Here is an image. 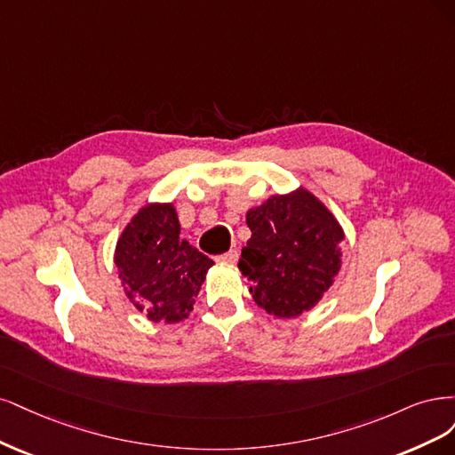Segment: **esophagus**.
I'll use <instances>...</instances> for the list:
<instances>
[{
	"mask_svg": "<svg viewBox=\"0 0 455 455\" xmlns=\"http://www.w3.org/2000/svg\"><path fill=\"white\" fill-rule=\"evenodd\" d=\"M215 260L217 262H236L238 260V251H234V249H230L228 253H223V255L215 257Z\"/></svg>",
	"mask_w": 455,
	"mask_h": 455,
	"instance_id": "esophagus-1",
	"label": "esophagus"
}]
</instances>
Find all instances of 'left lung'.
Wrapping results in <instances>:
<instances>
[{"label":"left lung","mask_w":455,"mask_h":455,"mask_svg":"<svg viewBox=\"0 0 455 455\" xmlns=\"http://www.w3.org/2000/svg\"><path fill=\"white\" fill-rule=\"evenodd\" d=\"M251 238L238 268L253 300L275 317H299L332 285L342 265L344 230L310 190L270 196L245 215Z\"/></svg>","instance_id":"obj_1"}]
</instances>
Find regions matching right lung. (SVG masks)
<instances>
[{
    "instance_id": "add662e5",
    "label": "right lung",
    "mask_w": 455,
    "mask_h": 455,
    "mask_svg": "<svg viewBox=\"0 0 455 455\" xmlns=\"http://www.w3.org/2000/svg\"><path fill=\"white\" fill-rule=\"evenodd\" d=\"M173 204H148L123 230L115 247L126 297L155 323L188 317L213 260L180 238Z\"/></svg>"
}]
</instances>
